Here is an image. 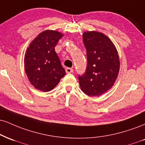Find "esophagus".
Listing matches in <instances>:
<instances>
[{
  "instance_id": "1",
  "label": "esophagus",
  "mask_w": 145,
  "mask_h": 145,
  "mask_svg": "<svg viewBox=\"0 0 145 145\" xmlns=\"http://www.w3.org/2000/svg\"><path fill=\"white\" fill-rule=\"evenodd\" d=\"M65 71L66 73H67V74L72 73L73 71H74V69H72V68H70V67H67L65 69Z\"/></svg>"
}]
</instances>
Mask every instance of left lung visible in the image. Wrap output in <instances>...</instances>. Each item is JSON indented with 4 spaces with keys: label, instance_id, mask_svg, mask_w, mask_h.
Wrapping results in <instances>:
<instances>
[{
    "label": "left lung",
    "instance_id": "left-lung-1",
    "mask_svg": "<svg viewBox=\"0 0 145 145\" xmlns=\"http://www.w3.org/2000/svg\"><path fill=\"white\" fill-rule=\"evenodd\" d=\"M86 49L87 66L79 75L81 90L88 96H100L109 90L118 77L120 59L116 46L107 36L98 32L82 35Z\"/></svg>",
    "mask_w": 145,
    "mask_h": 145
}]
</instances>
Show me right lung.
Masks as SVG:
<instances>
[{
	"label": "right lung",
	"mask_w": 145,
	"mask_h": 145,
	"mask_svg": "<svg viewBox=\"0 0 145 145\" xmlns=\"http://www.w3.org/2000/svg\"><path fill=\"white\" fill-rule=\"evenodd\" d=\"M61 33L53 30L42 32L30 43L24 58L25 71L30 83L43 92L53 90L65 75L55 47Z\"/></svg>",
	"instance_id": "obj_1"
}]
</instances>
